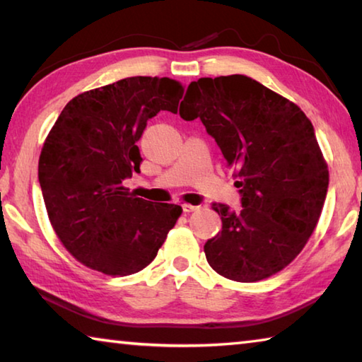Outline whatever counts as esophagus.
I'll use <instances>...</instances> for the list:
<instances>
[{"instance_id":"esophagus-1","label":"esophagus","mask_w":362,"mask_h":362,"mask_svg":"<svg viewBox=\"0 0 362 362\" xmlns=\"http://www.w3.org/2000/svg\"><path fill=\"white\" fill-rule=\"evenodd\" d=\"M182 209L183 212H193V211H198L199 206H192V204H182Z\"/></svg>"}]
</instances>
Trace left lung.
I'll return each instance as SVG.
<instances>
[{
  "label": "left lung",
  "instance_id": "left-lung-1",
  "mask_svg": "<svg viewBox=\"0 0 362 362\" xmlns=\"http://www.w3.org/2000/svg\"><path fill=\"white\" fill-rule=\"evenodd\" d=\"M235 169L240 212L214 203L222 230L204 244L222 276L254 283L302 252L320 220L329 170L311 121L296 103L244 75L199 78L180 103Z\"/></svg>",
  "mask_w": 362,
  "mask_h": 362
}]
</instances>
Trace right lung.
I'll list each match as a JSON object with an SVG mask.
<instances>
[{"instance_id":"obj_1","label":"right lung","mask_w":362,"mask_h":362,"mask_svg":"<svg viewBox=\"0 0 362 362\" xmlns=\"http://www.w3.org/2000/svg\"><path fill=\"white\" fill-rule=\"evenodd\" d=\"M183 86L132 76L76 95L42 145L38 180L54 231L83 265L127 276L150 265L182 207L153 204L122 187L140 170L146 121L177 113Z\"/></svg>"}]
</instances>
